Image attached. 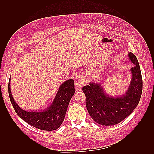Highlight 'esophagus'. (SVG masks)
I'll use <instances>...</instances> for the list:
<instances>
[{"instance_id": "34e87169", "label": "esophagus", "mask_w": 154, "mask_h": 154, "mask_svg": "<svg viewBox=\"0 0 154 154\" xmlns=\"http://www.w3.org/2000/svg\"><path fill=\"white\" fill-rule=\"evenodd\" d=\"M84 78L82 75H77L76 79H75V85H76V87L79 89H81L84 85Z\"/></svg>"}]
</instances>
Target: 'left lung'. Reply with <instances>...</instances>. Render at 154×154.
Here are the masks:
<instances>
[{"label":"left lung","mask_w":154,"mask_h":154,"mask_svg":"<svg viewBox=\"0 0 154 154\" xmlns=\"http://www.w3.org/2000/svg\"><path fill=\"white\" fill-rule=\"evenodd\" d=\"M128 57L135 65L130 69L132 79L128 89L123 95H108L100 84L94 82L83 87L88 112L94 122L101 125L112 126L122 122L139 103L143 85L141 71L135 55L130 52Z\"/></svg>","instance_id":"left-lung-1"}]
</instances>
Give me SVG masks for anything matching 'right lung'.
<instances>
[{"label": "right lung", "mask_w": 154, "mask_h": 154, "mask_svg": "<svg viewBox=\"0 0 154 154\" xmlns=\"http://www.w3.org/2000/svg\"><path fill=\"white\" fill-rule=\"evenodd\" d=\"M73 79L62 83L50 107L40 112L26 111L21 109L13 99L11 91V79L8 83V94L16 112L26 122L36 128L52 131L57 129L64 120L69 101L75 93Z\"/></svg>", "instance_id": "obj_1"}]
</instances>
